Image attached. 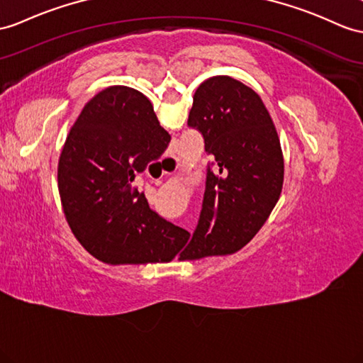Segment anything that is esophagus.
Returning <instances> with one entry per match:
<instances>
[{"label": "esophagus", "instance_id": "esophagus-1", "mask_svg": "<svg viewBox=\"0 0 363 363\" xmlns=\"http://www.w3.org/2000/svg\"><path fill=\"white\" fill-rule=\"evenodd\" d=\"M169 160H171V162H175V158H172V157H171ZM175 167H177V163H175ZM166 174H169V172H166V171H164V172H163V175H166Z\"/></svg>", "mask_w": 363, "mask_h": 363}]
</instances>
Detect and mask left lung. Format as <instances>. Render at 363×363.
I'll use <instances>...</instances> for the list:
<instances>
[{"label": "left lung", "mask_w": 363, "mask_h": 363, "mask_svg": "<svg viewBox=\"0 0 363 363\" xmlns=\"http://www.w3.org/2000/svg\"><path fill=\"white\" fill-rule=\"evenodd\" d=\"M188 126L212 157L199 223L179 260L233 254L267 222L284 186V154L260 96L228 75L211 77L194 94Z\"/></svg>", "instance_id": "8db88e82"}]
</instances>
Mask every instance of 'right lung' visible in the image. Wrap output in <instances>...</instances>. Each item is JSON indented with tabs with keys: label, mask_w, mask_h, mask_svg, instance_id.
<instances>
[{
	"label": "right lung",
	"mask_w": 363,
	"mask_h": 363,
	"mask_svg": "<svg viewBox=\"0 0 363 363\" xmlns=\"http://www.w3.org/2000/svg\"><path fill=\"white\" fill-rule=\"evenodd\" d=\"M171 141L151 101L126 86L96 94L69 130L58 189L77 240L104 263L169 262L184 229L149 208L135 175Z\"/></svg>",
	"instance_id": "1"
}]
</instances>
